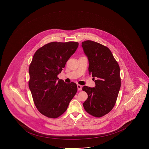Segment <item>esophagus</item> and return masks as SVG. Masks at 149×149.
I'll return each instance as SVG.
<instances>
[{"mask_svg":"<svg viewBox=\"0 0 149 149\" xmlns=\"http://www.w3.org/2000/svg\"><path fill=\"white\" fill-rule=\"evenodd\" d=\"M77 87L78 91H81V90L82 89V86H81V85H79V84H77Z\"/></svg>","mask_w":149,"mask_h":149,"instance_id":"obj_1","label":"esophagus"}]
</instances>
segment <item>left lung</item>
Masks as SVG:
<instances>
[{
  "label": "left lung",
  "mask_w": 149,
  "mask_h": 149,
  "mask_svg": "<svg viewBox=\"0 0 149 149\" xmlns=\"http://www.w3.org/2000/svg\"><path fill=\"white\" fill-rule=\"evenodd\" d=\"M89 63L88 71L94 80L95 87L84 86L82 90L88 94L83 104L87 113L100 117L114 107L121 87L120 68L107 47L94 41L81 43Z\"/></svg>",
  "instance_id": "left-lung-1"
}]
</instances>
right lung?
I'll return each instance as SVG.
<instances>
[{
    "label": "right lung",
    "mask_w": 149,
    "mask_h": 149,
    "mask_svg": "<svg viewBox=\"0 0 149 149\" xmlns=\"http://www.w3.org/2000/svg\"><path fill=\"white\" fill-rule=\"evenodd\" d=\"M78 46L75 42H54L40 48L34 55L29 66V89L38 111L49 118L63 114L77 92L75 83L67 84L58 75Z\"/></svg>",
    "instance_id": "add662e5"
}]
</instances>
